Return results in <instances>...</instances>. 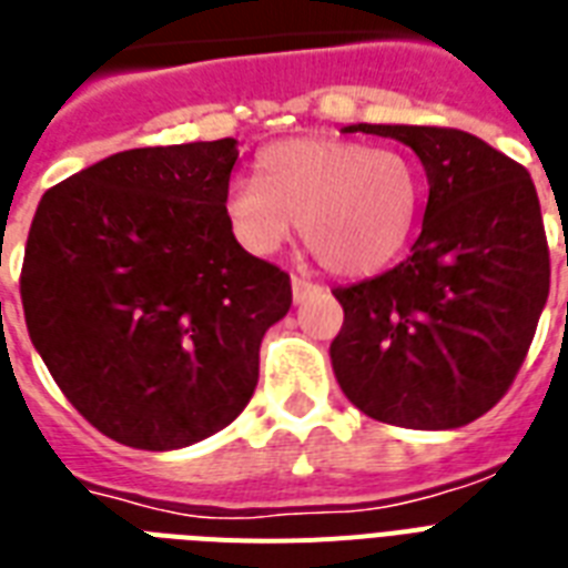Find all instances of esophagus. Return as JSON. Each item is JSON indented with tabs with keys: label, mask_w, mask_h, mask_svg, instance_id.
Wrapping results in <instances>:
<instances>
[{
	"label": "esophagus",
	"mask_w": 568,
	"mask_h": 568,
	"mask_svg": "<svg viewBox=\"0 0 568 568\" xmlns=\"http://www.w3.org/2000/svg\"><path fill=\"white\" fill-rule=\"evenodd\" d=\"M316 293H320V287H316L313 281L302 278V275H293V302H296V305H302L305 298L316 296Z\"/></svg>",
	"instance_id": "obj_1"
}]
</instances>
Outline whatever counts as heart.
<instances>
[{
	"label": "heart",
	"mask_w": 568,
	"mask_h": 568,
	"mask_svg": "<svg viewBox=\"0 0 568 568\" xmlns=\"http://www.w3.org/2000/svg\"><path fill=\"white\" fill-rule=\"evenodd\" d=\"M419 202V170L396 149L296 138L257 158V181L231 184L225 216L252 255L278 252L298 222L305 246L325 270L357 278L398 257Z\"/></svg>",
	"instance_id": "obj_1"
}]
</instances>
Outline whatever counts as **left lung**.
<instances>
[{
    "label": "left lung",
    "instance_id": "1",
    "mask_svg": "<svg viewBox=\"0 0 568 568\" xmlns=\"http://www.w3.org/2000/svg\"><path fill=\"white\" fill-rule=\"evenodd\" d=\"M416 152L428 205L410 255L384 275L337 287L331 343L339 389L387 425L446 430L498 405L546 307L548 240L521 163L475 134L437 125H369Z\"/></svg>",
    "mask_w": 568,
    "mask_h": 568
}]
</instances>
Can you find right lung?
Instances as JSON below:
<instances>
[{"label": "right lung", "instance_id": "1", "mask_svg": "<svg viewBox=\"0 0 568 568\" xmlns=\"http://www.w3.org/2000/svg\"><path fill=\"white\" fill-rule=\"evenodd\" d=\"M237 140L129 149L43 193L22 257L26 325L104 437L170 452L237 419L290 275L225 216Z\"/></svg>", "mask_w": 568, "mask_h": 568}]
</instances>
